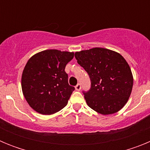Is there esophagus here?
<instances>
[{
	"label": "esophagus",
	"mask_w": 150,
	"mask_h": 150,
	"mask_svg": "<svg viewBox=\"0 0 150 150\" xmlns=\"http://www.w3.org/2000/svg\"><path fill=\"white\" fill-rule=\"evenodd\" d=\"M75 88H76V91H79V90L81 89V85L79 84V83H78L76 86H75Z\"/></svg>",
	"instance_id": "esophagus-1"
}]
</instances>
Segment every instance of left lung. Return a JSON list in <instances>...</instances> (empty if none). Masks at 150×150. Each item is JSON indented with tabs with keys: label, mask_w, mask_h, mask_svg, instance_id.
Returning a JSON list of instances; mask_svg holds the SVG:
<instances>
[{
	"label": "left lung",
	"mask_w": 150,
	"mask_h": 150,
	"mask_svg": "<svg viewBox=\"0 0 150 150\" xmlns=\"http://www.w3.org/2000/svg\"><path fill=\"white\" fill-rule=\"evenodd\" d=\"M75 58L91 79V88L84 92L88 107L102 115L120 111L128 102L134 83L126 60L116 52L100 47L76 52Z\"/></svg>",
	"instance_id": "1"
}]
</instances>
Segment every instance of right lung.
<instances>
[{"instance_id": "obj_1", "label": "right lung", "mask_w": 150, "mask_h": 150, "mask_svg": "<svg viewBox=\"0 0 150 150\" xmlns=\"http://www.w3.org/2000/svg\"><path fill=\"white\" fill-rule=\"evenodd\" d=\"M74 52L47 50L30 57L22 75V93L36 112L51 115L67 104L74 91L64 69Z\"/></svg>"}]
</instances>
